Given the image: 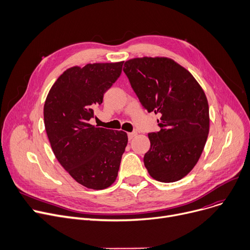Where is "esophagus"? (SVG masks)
Segmentation results:
<instances>
[{"instance_id": "obj_1", "label": "esophagus", "mask_w": 250, "mask_h": 250, "mask_svg": "<svg viewBox=\"0 0 250 250\" xmlns=\"http://www.w3.org/2000/svg\"><path fill=\"white\" fill-rule=\"evenodd\" d=\"M136 134H137V132H129L128 133V138H129V140H131L134 136H136Z\"/></svg>"}]
</instances>
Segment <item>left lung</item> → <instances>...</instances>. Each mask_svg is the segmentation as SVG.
Returning a JSON list of instances; mask_svg holds the SVG:
<instances>
[{"instance_id":"8db88e82","label":"left lung","mask_w":250,"mask_h":250,"mask_svg":"<svg viewBox=\"0 0 250 250\" xmlns=\"http://www.w3.org/2000/svg\"><path fill=\"white\" fill-rule=\"evenodd\" d=\"M123 71L142 106L161 114V130L148 134L150 148L144 158L148 174L164 183L182 179L198 162L208 135L204 89L170 58H134L125 62Z\"/></svg>"}]
</instances>
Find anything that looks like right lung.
Listing matches in <instances>:
<instances>
[{
  "mask_svg": "<svg viewBox=\"0 0 250 250\" xmlns=\"http://www.w3.org/2000/svg\"><path fill=\"white\" fill-rule=\"evenodd\" d=\"M123 62L94 63L67 69L50 89L43 106L47 138L55 157L84 187L101 190L118 176L127 133L89 124L122 72Z\"/></svg>",
  "mask_w": 250,
  "mask_h": 250,
  "instance_id": "add662e5",
  "label": "right lung"
}]
</instances>
